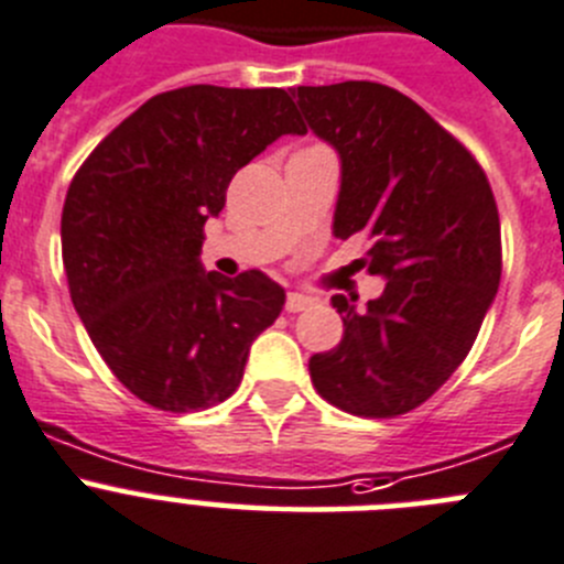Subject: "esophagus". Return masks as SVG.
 <instances>
[{
	"instance_id": "obj_1",
	"label": "esophagus",
	"mask_w": 564,
	"mask_h": 564,
	"mask_svg": "<svg viewBox=\"0 0 564 564\" xmlns=\"http://www.w3.org/2000/svg\"><path fill=\"white\" fill-rule=\"evenodd\" d=\"M308 306H312V297H306V294H297V292L286 294V312L289 314H297Z\"/></svg>"
}]
</instances>
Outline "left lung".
<instances>
[{
  "label": "left lung",
  "mask_w": 564,
  "mask_h": 564,
  "mask_svg": "<svg viewBox=\"0 0 564 564\" xmlns=\"http://www.w3.org/2000/svg\"><path fill=\"white\" fill-rule=\"evenodd\" d=\"M341 158L334 234L370 241L359 264L387 289L356 312L336 294L341 341L308 359L312 383L356 417L423 406L467 359L501 283V219L481 163L414 99L370 80L297 86Z\"/></svg>",
  "instance_id": "8db88e82"
}]
</instances>
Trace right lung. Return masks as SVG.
Returning <instances> with one entry per match:
<instances>
[{"label":"right lung","instance_id":"1","mask_svg":"<svg viewBox=\"0 0 564 564\" xmlns=\"http://www.w3.org/2000/svg\"><path fill=\"white\" fill-rule=\"evenodd\" d=\"M286 133L306 124L283 88L183 86L116 124L68 183V294L139 401L172 414L228 401L252 339L281 314L275 281L205 275L199 247L236 172Z\"/></svg>","mask_w":564,"mask_h":564}]
</instances>
